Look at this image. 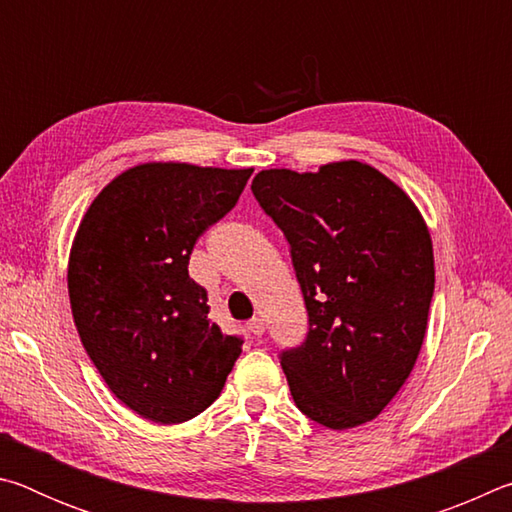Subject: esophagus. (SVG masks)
I'll use <instances>...</instances> for the list:
<instances>
[{
    "mask_svg": "<svg viewBox=\"0 0 512 512\" xmlns=\"http://www.w3.org/2000/svg\"><path fill=\"white\" fill-rule=\"evenodd\" d=\"M248 332L253 334V336H262L264 334V329H266V325H264V320L259 318V316H255L253 320H248Z\"/></svg>",
    "mask_w": 512,
    "mask_h": 512,
    "instance_id": "esophagus-1",
    "label": "esophagus"
}]
</instances>
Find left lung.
I'll use <instances>...</instances> for the list:
<instances>
[{
    "mask_svg": "<svg viewBox=\"0 0 512 512\" xmlns=\"http://www.w3.org/2000/svg\"><path fill=\"white\" fill-rule=\"evenodd\" d=\"M250 189L289 241L309 314L305 343L280 354L293 402L327 429L366 424L409 379L427 332V223L391 178L357 160L266 169Z\"/></svg>",
    "mask_w": 512,
    "mask_h": 512,
    "instance_id": "left-lung-1",
    "label": "left lung"
}]
</instances>
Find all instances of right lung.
<instances>
[{
  "label": "right lung",
  "mask_w": 512,
  "mask_h": 512,
  "mask_svg": "<svg viewBox=\"0 0 512 512\" xmlns=\"http://www.w3.org/2000/svg\"><path fill=\"white\" fill-rule=\"evenodd\" d=\"M250 173L137 164L101 189L76 230L67 289L81 343L117 400L146 420L196 418L239 359L244 341L210 323L207 291L187 266Z\"/></svg>",
  "instance_id": "right-lung-1"
}]
</instances>
